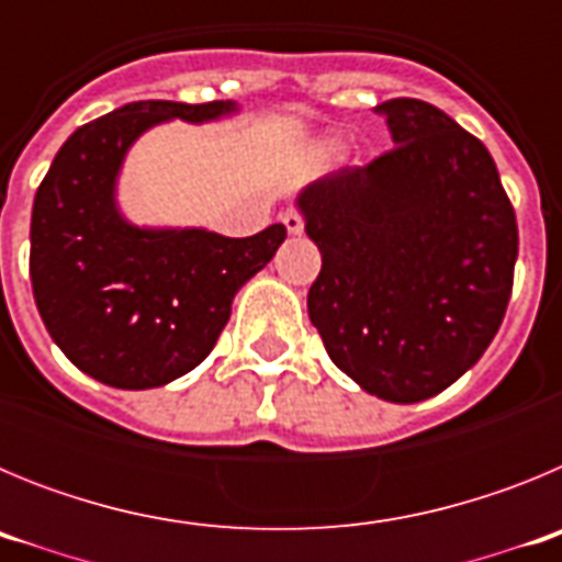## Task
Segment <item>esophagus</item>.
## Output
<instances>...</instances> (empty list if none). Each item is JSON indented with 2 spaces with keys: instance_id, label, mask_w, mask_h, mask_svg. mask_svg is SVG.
Returning a JSON list of instances; mask_svg holds the SVG:
<instances>
[{
  "instance_id": "1",
  "label": "esophagus",
  "mask_w": 562,
  "mask_h": 562,
  "mask_svg": "<svg viewBox=\"0 0 562 562\" xmlns=\"http://www.w3.org/2000/svg\"><path fill=\"white\" fill-rule=\"evenodd\" d=\"M281 222H284V227H286V233H290V236L304 233V216H301V211H297V207H290V211L281 216Z\"/></svg>"
}]
</instances>
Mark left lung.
I'll use <instances>...</instances> for the list:
<instances>
[{"mask_svg": "<svg viewBox=\"0 0 562 562\" xmlns=\"http://www.w3.org/2000/svg\"><path fill=\"white\" fill-rule=\"evenodd\" d=\"M396 146L297 196L321 250L310 321L337 369L389 402L453 385L513 295L518 222L484 143L416 98L376 106Z\"/></svg>", "mask_w": 562, "mask_h": 562, "instance_id": "obj_1", "label": "left lung"}]
</instances>
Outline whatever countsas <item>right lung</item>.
<instances>
[{"label":"right lung","instance_id":"obj_1","mask_svg":"<svg viewBox=\"0 0 562 562\" xmlns=\"http://www.w3.org/2000/svg\"><path fill=\"white\" fill-rule=\"evenodd\" d=\"M231 112V101L126 103L69 134L38 186L30 220L38 315L67 360L103 385L160 389L196 369L231 321L233 295L286 238L284 225L247 238L151 231L117 211V171L146 128Z\"/></svg>","mask_w":562,"mask_h":562}]
</instances>
